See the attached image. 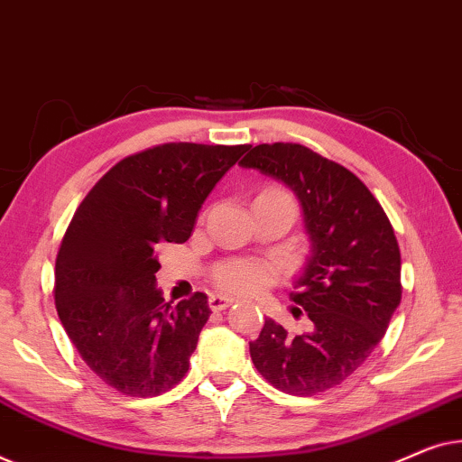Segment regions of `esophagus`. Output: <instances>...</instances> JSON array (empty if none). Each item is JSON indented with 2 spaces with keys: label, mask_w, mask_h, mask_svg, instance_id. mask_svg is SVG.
<instances>
[{
  "label": "esophagus",
  "mask_w": 462,
  "mask_h": 462,
  "mask_svg": "<svg viewBox=\"0 0 462 462\" xmlns=\"http://www.w3.org/2000/svg\"><path fill=\"white\" fill-rule=\"evenodd\" d=\"M234 303L232 297H226V295H211L209 297V308L213 311H222L226 308H230V305Z\"/></svg>",
  "instance_id": "1"
}]
</instances>
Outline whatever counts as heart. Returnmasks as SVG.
I'll list each match as a JSON object with an SVG mask.
<instances>
[{"label":"heart","mask_w":462,"mask_h":462,"mask_svg":"<svg viewBox=\"0 0 462 462\" xmlns=\"http://www.w3.org/2000/svg\"><path fill=\"white\" fill-rule=\"evenodd\" d=\"M268 192L284 194L281 190ZM213 281H216L219 289L228 291V293H255V291L265 287V282L270 281V270L257 262L240 259V262H228L216 268V272H213Z\"/></svg>","instance_id":"obj_1"}]
</instances>
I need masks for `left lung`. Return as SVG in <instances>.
Listing matches in <instances>:
<instances>
[{
	"label": "left lung",
	"instance_id": "8db88e82",
	"mask_svg": "<svg viewBox=\"0 0 462 462\" xmlns=\"http://www.w3.org/2000/svg\"><path fill=\"white\" fill-rule=\"evenodd\" d=\"M240 167L281 181L301 205L311 251L291 299L308 311V333L289 335L268 318L249 343L268 383L291 395L341 385L383 339L402 299L400 246L366 186L301 144H259Z\"/></svg>",
	"mask_w": 462,
	"mask_h": 462
}]
</instances>
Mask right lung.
<instances>
[{
  "mask_svg": "<svg viewBox=\"0 0 462 462\" xmlns=\"http://www.w3.org/2000/svg\"><path fill=\"white\" fill-rule=\"evenodd\" d=\"M249 146L163 144L116 163L88 192L56 257V310L77 352L116 392L161 395L184 379L209 320L205 293L157 287L159 249L186 243L199 211Z\"/></svg>",
  "mask_w": 462,
  "mask_h": 462,
  "instance_id": "right-lung-1",
  "label": "right lung"
}]
</instances>
